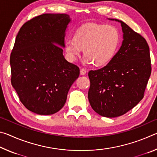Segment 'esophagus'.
<instances>
[{"label": "esophagus", "instance_id": "1", "mask_svg": "<svg viewBox=\"0 0 157 157\" xmlns=\"http://www.w3.org/2000/svg\"><path fill=\"white\" fill-rule=\"evenodd\" d=\"M86 73V69H84V68H81L80 69V74L82 75H85V74Z\"/></svg>", "mask_w": 157, "mask_h": 157}]
</instances>
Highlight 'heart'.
Masks as SVG:
<instances>
[{"label":"heart","mask_w":157,"mask_h":157,"mask_svg":"<svg viewBox=\"0 0 157 157\" xmlns=\"http://www.w3.org/2000/svg\"><path fill=\"white\" fill-rule=\"evenodd\" d=\"M120 42L121 34L116 27L91 23L79 28L73 38L68 37L64 48L71 61H75L84 49L85 62L102 66L112 60Z\"/></svg>","instance_id":"obj_1"}]
</instances>
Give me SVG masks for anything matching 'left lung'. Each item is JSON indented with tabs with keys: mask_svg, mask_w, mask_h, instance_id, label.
<instances>
[{
	"mask_svg": "<svg viewBox=\"0 0 157 157\" xmlns=\"http://www.w3.org/2000/svg\"><path fill=\"white\" fill-rule=\"evenodd\" d=\"M115 20L123 30L121 47L108 64L89 72L90 105L95 112L108 118L123 115L143 99L152 71L144 37L123 21Z\"/></svg>",
	"mask_w": 157,
	"mask_h": 157,
	"instance_id": "obj_1",
	"label": "left lung"
}]
</instances>
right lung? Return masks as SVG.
<instances>
[{
    "instance_id": "add662e5",
    "label": "right lung",
    "mask_w": 157,
    "mask_h": 157,
    "mask_svg": "<svg viewBox=\"0 0 157 157\" xmlns=\"http://www.w3.org/2000/svg\"><path fill=\"white\" fill-rule=\"evenodd\" d=\"M68 14H44L25 23L10 55L11 83L19 100L32 112L50 115L65 105L78 66L63 55Z\"/></svg>"
}]
</instances>
